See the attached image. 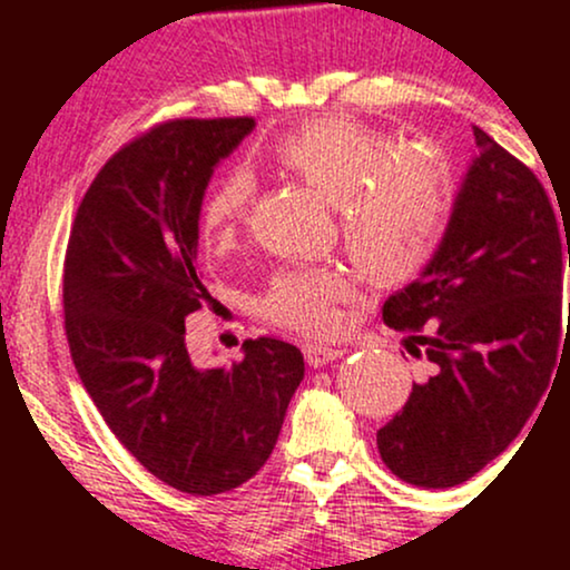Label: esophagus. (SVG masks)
Listing matches in <instances>:
<instances>
[{"label": "esophagus", "instance_id": "obj_1", "mask_svg": "<svg viewBox=\"0 0 570 570\" xmlns=\"http://www.w3.org/2000/svg\"><path fill=\"white\" fill-rule=\"evenodd\" d=\"M303 353H305V362L311 364V367H326V364L335 362V358L343 356V348H340V345L305 343L303 345Z\"/></svg>", "mask_w": 570, "mask_h": 570}]
</instances>
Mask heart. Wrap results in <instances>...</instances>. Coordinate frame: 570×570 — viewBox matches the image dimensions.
<instances>
[{
  "label": "heart",
  "instance_id": "1",
  "mask_svg": "<svg viewBox=\"0 0 570 570\" xmlns=\"http://www.w3.org/2000/svg\"><path fill=\"white\" fill-rule=\"evenodd\" d=\"M271 155L337 208L345 248L370 278L402 281L429 263L453 195L442 155L415 144L396 147L383 130L348 117H316L286 130ZM252 193L246 171L222 176L200 208L208 244H230ZM348 292V276L335 267H294L273 278L263 311L286 330L324 335L337 326L335 305Z\"/></svg>",
  "mask_w": 570,
  "mask_h": 570
}]
</instances>
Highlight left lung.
<instances>
[{
	"instance_id": "1",
	"label": "left lung",
	"mask_w": 570,
	"mask_h": 570,
	"mask_svg": "<svg viewBox=\"0 0 570 570\" xmlns=\"http://www.w3.org/2000/svg\"><path fill=\"white\" fill-rule=\"evenodd\" d=\"M474 141L480 155L440 248L383 305V322L407 337L412 356L423 351L431 377L412 383L402 412L377 431V450L399 480L426 490L461 485L512 444L570 332L566 246L547 189L476 126Z\"/></svg>"
}]
</instances>
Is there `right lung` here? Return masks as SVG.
<instances>
[{"label":"right lung","mask_w":570,"mask_h":570,"mask_svg":"<svg viewBox=\"0 0 570 570\" xmlns=\"http://www.w3.org/2000/svg\"><path fill=\"white\" fill-rule=\"evenodd\" d=\"M254 117L168 120L107 160L77 208L63 259V326L77 375L136 461L181 493L252 480L276 448L305 375L276 337L233 367H195L185 318L212 303L195 271L214 166Z\"/></svg>","instance_id":"add662e5"}]
</instances>
